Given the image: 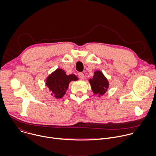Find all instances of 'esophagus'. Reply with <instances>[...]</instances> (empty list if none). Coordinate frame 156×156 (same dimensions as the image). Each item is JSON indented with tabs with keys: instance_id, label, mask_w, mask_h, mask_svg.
<instances>
[{
	"instance_id": "34e87169",
	"label": "esophagus",
	"mask_w": 156,
	"mask_h": 156,
	"mask_svg": "<svg viewBox=\"0 0 156 156\" xmlns=\"http://www.w3.org/2000/svg\"><path fill=\"white\" fill-rule=\"evenodd\" d=\"M78 76L81 79H84V75L83 73H79Z\"/></svg>"
}]
</instances>
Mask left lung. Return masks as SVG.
<instances>
[{"mask_svg": "<svg viewBox=\"0 0 156 156\" xmlns=\"http://www.w3.org/2000/svg\"><path fill=\"white\" fill-rule=\"evenodd\" d=\"M92 91L99 97L104 95L107 91L109 83L101 71H96L92 79L89 80Z\"/></svg>", "mask_w": 156, "mask_h": 156, "instance_id": "8db88e82", "label": "left lung"}]
</instances>
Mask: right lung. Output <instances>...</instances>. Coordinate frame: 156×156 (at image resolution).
<instances>
[{
	"label": "right lung",
	"instance_id": "1",
	"mask_svg": "<svg viewBox=\"0 0 156 156\" xmlns=\"http://www.w3.org/2000/svg\"><path fill=\"white\" fill-rule=\"evenodd\" d=\"M78 80L76 75L73 74L67 75L64 70L58 69L47 78L46 84L52 92L51 95H54L57 99H61L65 94L69 83L72 81Z\"/></svg>",
	"mask_w": 156,
	"mask_h": 156
}]
</instances>
